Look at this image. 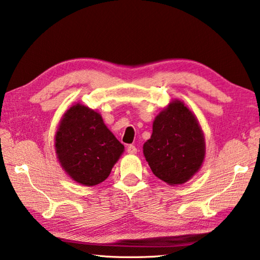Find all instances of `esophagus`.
Returning <instances> with one entry per match:
<instances>
[{"label": "esophagus", "instance_id": "34e87169", "mask_svg": "<svg viewBox=\"0 0 260 260\" xmlns=\"http://www.w3.org/2000/svg\"><path fill=\"white\" fill-rule=\"evenodd\" d=\"M127 152H128V154H132V155L137 154V152H138L137 147L133 146V145H129L128 147H127Z\"/></svg>", "mask_w": 260, "mask_h": 260}]
</instances>
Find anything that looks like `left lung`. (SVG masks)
<instances>
[{
  "label": "left lung",
  "instance_id": "obj_1",
  "mask_svg": "<svg viewBox=\"0 0 260 260\" xmlns=\"http://www.w3.org/2000/svg\"><path fill=\"white\" fill-rule=\"evenodd\" d=\"M143 155L152 174L171 186L188 182L200 170L206 155L204 132L184 102L171 101L155 118Z\"/></svg>",
  "mask_w": 260,
  "mask_h": 260
}]
</instances>
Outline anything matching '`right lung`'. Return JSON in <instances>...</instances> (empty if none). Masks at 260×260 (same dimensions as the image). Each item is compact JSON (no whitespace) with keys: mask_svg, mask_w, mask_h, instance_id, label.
I'll use <instances>...</instances> for the list:
<instances>
[{"mask_svg":"<svg viewBox=\"0 0 260 260\" xmlns=\"http://www.w3.org/2000/svg\"><path fill=\"white\" fill-rule=\"evenodd\" d=\"M54 147L66 174L84 186L104 182L125 150L102 115L80 103L71 106L61 118Z\"/></svg>","mask_w":260,"mask_h":260,"instance_id":"obj_1","label":"right lung"}]
</instances>
